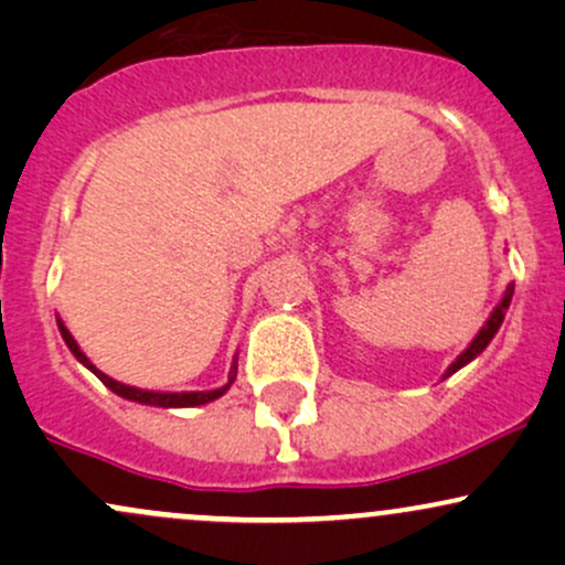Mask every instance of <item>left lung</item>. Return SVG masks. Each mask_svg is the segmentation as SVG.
I'll list each match as a JSON object with an SVG mask.
<instances>
[{
  "instance_id": "1",
  "label": "left lung",
  "mask_w": 565,
  "mask_h": 565,
  "mask_svg": "<svg viewBox=\"0 0 565 565\" xmlns=\"http://www.w3.org/2000/svg\"><path fill=\"white\" fill-rule=\"evenodd\" d=\"M512 291H515V284H508V289H504L502 300L497 302V308L491 310V316H489V319H486L483 327L478 329V334L472 337V342H470V345L465 348L462 353H459L457 359L451 361L449 369H446V372H444V380H446V377H451V374H454V372H459V369H462V366H468L472 359H478V355H481L483 350L489 348V342L494 340V334L499 332V327H502V321H504V313H508V308H510V302H512Z\"/></svg>"
}]
</instances>
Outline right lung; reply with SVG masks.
<instances>
[{"instance_id":"obj_1","label":"right lung","mask_w":565,"mask_h":565,"mask_svg":"<svg viewBox=\"0 0 565 565\" xmlns=\"http://www.w3.org/2000/svg\"><path fill=\"white\" fill-rule=\"evenodd\" d=\"M57 329H61V337L63 342H66L71 353H74V359L79 361L82 366H87L89 372L95 374L97 380L103 382V385L108 387V391H114L116 395H121V398L127 401H135V404H146V406H159V408H193V406H204V404H212V401H217L220 395H225L231 391V385L236 382V374H238V355H233V364H231V372H228V382L225 385L215 387V391H183V393H170V391H146V387H135V385H125V382L108 377L106 372H100L93 361L84 355V350L79 348V342L74 340V334L68 332L66 323L57 319Z\"/></svg>"}]
</instances>
